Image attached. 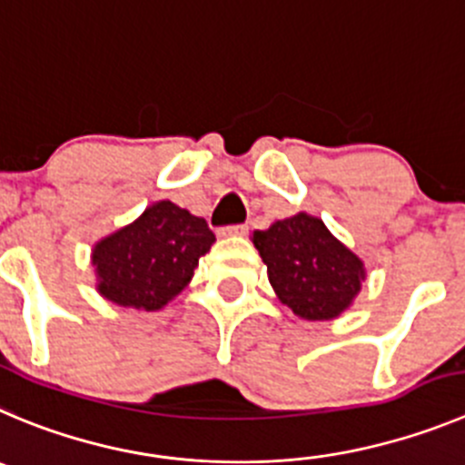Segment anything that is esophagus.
<instances>
[{"mask_svg": "<svg viewBox=\"0 0 465 465\" xmlns=\"http://www.w3.org/2000/svg\"><path fill=\"white\" fill-rule=\"evenodd\" d=\"M223 236H245L247 233V224H229V227L220 229Z\"/></svg>", "mask_w": 465, "mask_h": 465, "instance_id": "1", "label": "esophagus"}]
</instances>
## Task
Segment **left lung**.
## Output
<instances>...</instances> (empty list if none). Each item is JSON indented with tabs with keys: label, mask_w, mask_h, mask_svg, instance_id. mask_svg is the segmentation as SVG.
<instances>
[{
	"label": "left lung",
	"mask_w": 465,
	"mask_h": 465,
	"mask_svg": "<svg viewBox=\"0 0 465 465\" xmlns=\"http://www.w3.org/2000/svg\"><path fill=\"white\" fill-rule=\"evenodd\" d=\"M277 298L305 321H331L351 307L364 266L323 220L298 213L252 233Z\"/></svg>",
	"instance_id": "1"
}]
</instances>
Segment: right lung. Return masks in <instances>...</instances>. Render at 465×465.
<instances>
[{"label":"right lung","instance_id":"obj_1","mask_svg":"<svg viewBox=\"0 0 465 465\" xmlns=\"http://www.w3.org/2000/svg\"><path fill=\"white\" fill-rule=\"evenodd\" d=\"M213 242L215 233L203 218L172 202L153 203L94 245L98 293L121 307L160 310L188 286Z\"/></svg>","mask_w":465,"mask_h":465}]
</instances>
